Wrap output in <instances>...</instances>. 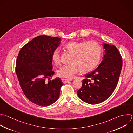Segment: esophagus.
Listing matches in <instances>:
<instances>
[{
  "instance_id": "obj_1",
  "label": "esophagus",
  "mask_w": 133,
  "mask_h": 133,
  "mask_svg": "<svg viewBox=\"0 0 133 133\" xmlns=\"http://www.w3.org/2000/svg\"><path fill=\"white\" fill-rule=\"evenodd\" d=\"M62 82H63L64 83H66L68 82V81H71L72 80H71V79H66L63 78V79H62Z\"/></svg>"
}]
</instances>
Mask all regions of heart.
Listing matches in <instances>:
<instances>
[{
  "instance_id": "b5f03b06",
  "label": "heart",
  "mask_w": 133,
  "mask_h": 133,
  "mask_svg": "<svg viewBox=\"0 0 133 133\" xmlns=\"http://www.w3.org/2000/svg\"><path fill=\"white\" fill-rule=\"evenodd\" d=\"M68 52L72 54L70 62L61 67L56 72L58 77L71 79L79 70L88 72L93 70L99 64L102 50L100 44L95 41H71L65 45ZM51 59L56 65L61 64V52L59 49L54 50Z\"/></svg>"
}]
</instances>
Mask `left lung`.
<instances>
[{"label":"left lung","instance_id":"1","mask_svg":"<svg viewBox=\"0 0 133 133\" xmlns=\"http://www.w3.org/2000/svg\"><path fill=\"white\" fill-rule=\"evenodd\" d=\"M105 54L99 66L86 74L80 89L79 98L90 104L103 102L112 94L117 84L122 67V56L114 45L104 44Z\"/></svg>","mask_w":133,"mask_h":133}]
</instances>
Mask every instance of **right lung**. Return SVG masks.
Instances as JSON below:
<instances>
[{"label":"right lung","mask_w":133,"mask_h":133,"mask_svg":"<svg viewBox=\"0 0 133 133\" xmlns=\"http://www.w3.org/2000/svg\"><path fill=\"white\" fill-rule=\"evenodd\" d=\"M61 40L39 35L26 44L18 54L16 72L20 87L27 99L37 105H50L59 98L64 84L59 78L51 80L54 74L51 56Z\"/></svg>","instance_id":"1"}]
</instances>
